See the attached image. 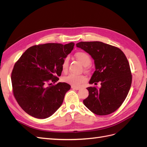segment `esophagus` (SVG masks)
Here are the masks:
<instances>
[{
	"label": "esophagus",
	"mask_w": 147,
	"mask_h": 147,
	"mask_svg": "<svg viewBox=\"0 0 147 147\" xmlns=\"http://www.w3.org/2000/svg\"><path fill=\"white\" fill-rule=\"evenodd\" d=\"M71 88H72L73 89V90H79L80 89V88L79 87L74 86H71Z\"/></svg>",
	"instance_id": "obj_1"
}]
</instances>
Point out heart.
<instances>
[{
	"mask_svg": "<svg viewBox=\"0 0 147 147\" xmlns=\"http://www.w3.org/2000/svg\"><path fill=\"white\" fill-rule=\"evenodd\" d=\"M75 57L81 62V63L84 65H88L91 63V59L90 56L87 53L84 51H78L75 53ZM69 57H65L63 59L61 64L62 70L64 72H66L69 68ZM63 81L67 83H69L74 86H78L81 84L86 81V78L83 75H77L75 74H69V75L63 77Z\"/></svg>",
	"mask_w": 147,
	"mask_h": 147,
	"instance_id": "b5f03b06",
	"label": "heart"
}]
</instances>
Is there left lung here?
Segmentation results:
<instances>
[{
    "label": "left lung",
    "mask_w": 147,
    "mask_h": 147,
    "mask_svg": "<svg viewBox=\"0 0 147 147\" xmlns=\"http://www.w3.org/2000/svg\"><path fill=\"white\" fill-rule=\"evenodd\" d=\"M90 55L96 70L90 84L100 82L101 87L87 88L89 96L83 104L92 113L107 115L116 111L126 98L132 83L129 64L119 48L101 42H81L76 44Z\"/></svg>",
    "instance_id": "obj_1"
}]
</instances>
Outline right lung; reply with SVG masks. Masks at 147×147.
I'll return each mask as SVG.
<instances>
[{
    "label": "right lung",
    "instance_id": "1",
    "mask_svg": "<svg viewBox=\"0 0 147 147\" xmlns=\"http://www.w3.org/2000/svg\"><path fill=\"white\" fill-rule=\"evenodd\" d=\"M75 43H45L29 48L15 64L11 72L13 92L20 106L30 116L50 117L63 104L70 89L59 82L63 59Z\"/></svg>",
    "mask_w": 147,
    "mask_h": 147
}]
</instances>
